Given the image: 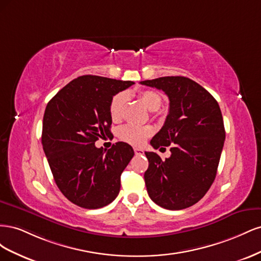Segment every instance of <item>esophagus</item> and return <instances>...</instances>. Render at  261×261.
<instances>
[{
  "label": "esophagus",
  "mask_w": 261,
  "mask_h": 261,
  "mask_svg": "<svg viewBox=\"0 0 261 261\" xmlns=\"http://www.w3.org/2000/svg\"><path fill=\"white\" fill-rule=\"evenodd\" d=\"M134 151H135L136 155H143L145 153L144 150L140 149V148H134Z\"/></svg>",
  "instance_id": "esophagus-1"
}]
</instances>
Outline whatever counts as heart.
Instances as JSON below:
<instances>
[{
	"mask_svg": "<svg viewBox=\"0 0 261 261\" xmlns=\"http://www.w3.org/2000/svg\"><path fill=\"white\" fill-rule=\"evenodd\" d=\"M139 97L144 106L149 110V111H156L162 105V97L159 92L154 90H143L139 92ZM127 100V93L122 91L116 93L110 102L109 111L110 115L113 121H120L124 106ZM153 129L151 126H138L127 124L124 125L118 130V137L126 143L132 145H143L146 139L152 135Z\"/></svg>",
	"mask_w": 261,
	"mask_h": 261,
	"instance_id": "heart-1",
	"label": "heart"
}]
</instances>
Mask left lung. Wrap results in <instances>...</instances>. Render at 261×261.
Here are the masks:
<instances>
[{"mask_svg": "<svg viewBox=\"0 0 261 261\" xmlns=\"http://www.w3.org/2000/svg\"><path fill=\"white\" fill-rule=\"evenodd\" d=\"M165 92L170 100L167 120L150 144L171 145V156L162 160L145 152L149 167L145 183L158 206L180 210L198 202L217 175L225 130L217 100L199 84L183 76L140 82Z\"/></svg>", "mask_w": 261, "mask_h": 261, "instance_id": "8db88e82", "label": "left lung"}]
</instances>
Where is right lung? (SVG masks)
Returning <instances> with one entry per match:
<instances>
[{
	"label": "right lung",
	"mask_w": 261,
	"mask_h": 261,
	"mask_svg": "<svg viewBox=\"0 0 261 261\" xmlns=\"http://www.w3.org/2000/svg\"><path fill=\"white\" fill-rule=\"evenodd\" d=\"M133 84L85 75L63 87L46 105L44 153L62 194L82 208H102L120 193L121 174L134 156L132 146L118 141L106 151L94 143L111 135L110 102Z\"/></svg>",
	"instance_id": "add662e5"
}]
</instances>
